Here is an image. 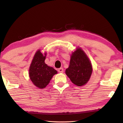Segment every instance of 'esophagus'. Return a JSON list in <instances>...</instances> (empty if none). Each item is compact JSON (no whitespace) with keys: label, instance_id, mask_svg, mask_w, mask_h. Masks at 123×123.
<instances>
[{"label":"esophagus","instance_id":"obj_1","mask_svg":"<svg viewBox=\"0 0 123 123\" xmlns=\"http://www.w3.org/2000/svg\"><path fill=\"white\" fill-rule=\"evenodd\" d=\"M58 72L59 73H63V69L62 68H60L58 69Z\"/></svg>","mask_w":123,"mask_h":123}]
</instances>
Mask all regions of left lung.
<instances>
[{"mask_svg":"<svg viewBox=\"0 0 123 123\" xmlns=\"http://www.w3.org/2000/svg\"><path fill=\"white\" fill-rule=\"evenodd\" d=\"M92 73V67L88 57L81 49L77 48L72 54L66 75L74 84L81 86L88 81Z\"/></svg>","mask_w":123,"mask_h":123,"instance_id":"obj_1","label":"left lung"}]
</instances>
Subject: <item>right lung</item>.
<instances>
[{"label":"right lung","mask_w":123,"mask_h":123,"mask_svg":"<svg viewBox=\"0 0 123 123\" xmlns=\"http://www.w3.org/2000/svg\"><path fill=\"white\" fill-rule=\"evenodd\" d=\"M46 54L44 56L40 50L37 51L33 58L29 69V76L36 87L44 88L49 84L52 77L57 74V71L53 67L45 63Z\"/></svg>","instance_id":"add662e5"}]
</instances>
